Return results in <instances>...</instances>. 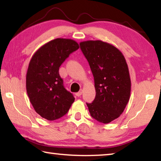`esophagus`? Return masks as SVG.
Returning <instances> with one entry per match:
<instances>
[{
	"mask_svg": "<svg viewBox=\"0 0 161 161\" xmlns=\"http://www.w3.org/2000/svg\"><path fill=\"white\" fill-rule=\"evenodd\" d=\"M82 93H83V90L82 89H80V91H79L77 94H76V95H77V97H80L81 94H82Z\"/></svg>",
	"mask_w": 161,
	"mask_h": 161,
	"instance_id": "esophagus-1",
	"label": "esophagus"
}]
</instances>
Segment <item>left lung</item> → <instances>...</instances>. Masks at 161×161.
<instances>
[{"label": "left lung", "mask_w": 161, "mask_h": 161, "mask_svg": "<svg viewBox=\"0 0 161 161\" xmlns=\"http://www.w3.org/2000/svg\"><path fill=\"white\" fill-rule=\"evenodd\" d=\"M94 80L96 97L86 103L91 116L108 124L124 112L130 96V79L124 54L115 46L102 40L80 43Z\"/></svg>", "instance_id": "1"}]
</instances>
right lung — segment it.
<instances>
[{
    "mask_svg": "<svg viewBox=\"0 0 161 161\" xmlns=\"http://www.w3.org/2000/svg\"><path fill=\"white\" fill-rule=\"evenodd\" d=\"M80 48L74 40L56 38L43 45L30 61L26 90L35 111L48 121L67 113L75 97L63 86L59 68L69 54Z\"/></svg>",
    "mask_w": 161,
    "mask_h": 161,
    "instance_id": "add662e5",
    "label": "right lung"
}]
</instances>
